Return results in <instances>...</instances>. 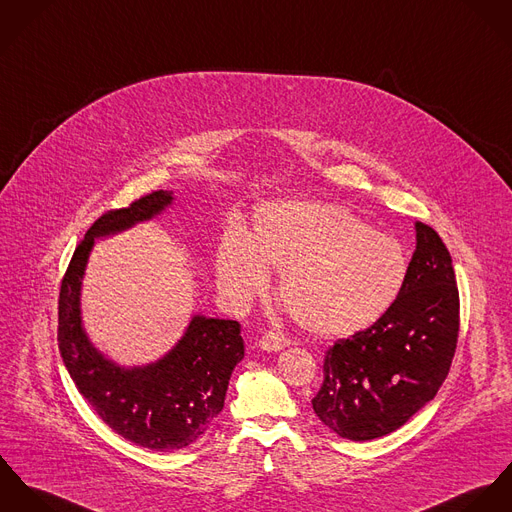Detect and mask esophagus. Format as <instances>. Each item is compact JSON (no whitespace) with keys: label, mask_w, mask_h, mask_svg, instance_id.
I'll return each mask as SVG.
<instances>
[{"label":"esophagus","mask_w":512,"mask_h":512,"mask_svg":"<svg viewBox=\"0 0 512 512\" xmlns=\"http://www.w3.org/2000/svg\"><path fill=\"white\" fill-rule=\"evenodd\" d=\"M259 345H261V349H265V351H281V349L290 345V341L286 340L281 334H277V332H269V334H265V336L259 340Z\"/></svg>","instance_id":"esophagus-1"}]
</instances>
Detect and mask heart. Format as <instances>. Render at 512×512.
<instances>
[{
	"mask_svg": "<svg viewBox=\"0 0 512 512\" xmlns=\"http://www.w3.org/2000/svg\"><path fill=\"white\" fill-rule=\"evenodd\" d=\"M269 269L283 271L279 294L296 324L318 336H351L393 306L408 259L397 239L343 206L279 202L257 212L249 237L229 231L216 259L220 288L235 306L267 292Z\"/></svg>",
	"mask_w": 512,
	"mask_h": 512,
	"instance_id": "heart-1",
	"label": "heart"
}]
</instances>
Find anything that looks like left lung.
I'll return each instance as SVG.
<instances>
[{"mask_svg": "<svg viewBox=\"0 0 512 512\" xmlns=\"http://www.w3.org/2000/svg\"><path fill=\"white\" fill-rule=\"evenodd\" d=\"M416 249L397 300L371 328L338 340L324 359L316 416L341 438L395 432L446 381L459 332V292L442 237L414 224Z\"/></svg>", "mask_w": 512, "mask_h": 512, "instance_id": "obj_1", "label": "left lung"}]
</instances>
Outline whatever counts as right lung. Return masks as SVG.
<instances>
[{"label": "right lung", "instance_id": "right-lung-1", "mask_svg": "<svg viewBox=\"0 0 512 512\" xmlns=\"http://www.w3.org/2000/svg\"><path fill=\"white\" fill-rule=\"evenodd\" d=\"M171 204V190H157L100 216L76 247L58 296V349L78 393L119 436L155 452L190 446L222 412L231 371L245 353L241 326L196 314L165 357L121 367L88 340L80 290L94 237L147 222Z\"/></svg>", "mask_w": 512, "mask_h": 512}]
</instances>
